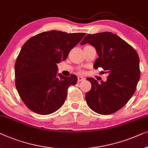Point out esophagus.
<instances>
[{
  "label": "esophagus",
  "mask_w": 148,
  "mask_h": 148,
  "mask_svg": "<svg viewBox=\"0 0 148 148\" xmlns=\"http://www.w3.org/2000/svg\"><path fill=\"white\" fill-rule=\"evenodd\" d=\"M85 80V78L82 76H78V82H81V81H84Z\"/></svg>",
  "instance_id": "34e87169"
}]
</instances>
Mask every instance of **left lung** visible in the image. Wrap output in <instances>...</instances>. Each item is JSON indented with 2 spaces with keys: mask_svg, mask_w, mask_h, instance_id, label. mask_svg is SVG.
Returning a JSON list of instances; mask_svg holds the SVG:
<instances>
[{
  "mask_svg": "<svg viewBox=\"0 0 148 148\" xmlns=\"http://www.w3.org/2000/svg\"><path fill=\"white\" fill-rule=\"evenodd\" d=\"M86 43L94 47L99 56L94 68H103L109 74L105 82L99 83L94 78H87L92 87L85 96L86 101L96 113L112 114L121 109L136 91L140 78L138 54L126 41L111 32L88 34L80 44Z\"/></svg>",
  "mask_w": 148,
  "mask_h": 148,
  "instance_id": "left-lung-1",
  "label": "left lung"
}]
</instances>
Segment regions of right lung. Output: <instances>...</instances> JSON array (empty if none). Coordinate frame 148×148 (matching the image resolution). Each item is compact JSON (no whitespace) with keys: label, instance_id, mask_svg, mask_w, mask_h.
<instances>
[{"label":"right lung","instance_id":"add662e5","mask_svg":"<svg viewBox=\"0 0 148 148\" xmlns=\"http://www.w3.org/2000/svg\"><path fill=\"white\" fill-rule=\"evenodd\" d=\"M85 33L52 30L39 33L23 45L14 65L15 84L21 99L35 113L49 115L63 105L68 88L77 76L58 74V64L65 60Z\"/></svg>","mask_w":148,"mask_h":148}]
</instances>
